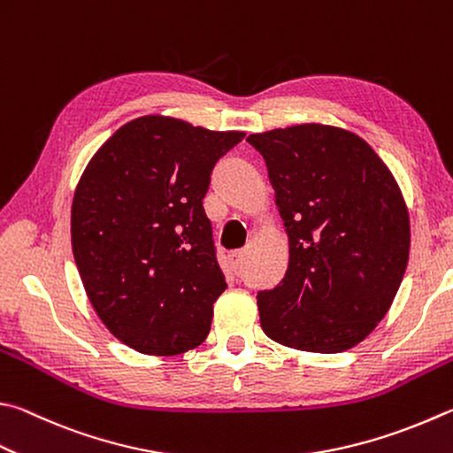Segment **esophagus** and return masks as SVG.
Segmentation results:
<instances>
[{"label": "esophagus", "instance_id": "esophagus-1", "mask_svg": "<svg viewBox=\"0 0 453 453\" xmlns=\"http://www.w3.org/2000/svg\"><path fill=\"white\" fill-rule=\"evenodd\" d=\"M243 257H245L243 251H232V253H229V255H227L229 267H232L234 271H240L242 265H243Z\"/></svg>", "mask_w": 453, "mask_h": 453}]
</instances>
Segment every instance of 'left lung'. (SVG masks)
Returning <instances> with one entry per match:
<instances>
[{
    "instance_id": "1",
    "label": "left lung",
    "mask_w": 453,
    "mask_h": 453,
    "mask_svg": "<svg viewBox=\"0 0 453 453\" xmlns=\"http://www.w3.org/2000/svg\"><path fill=\"white\" fill-rule=\"evenodd\" d=\"M289 235V265L257 293L261 328L285 347L349 350L388 312L410 219L396 180L363 138L325 125L250 134Z\"/></svg>"
}]
</instances>
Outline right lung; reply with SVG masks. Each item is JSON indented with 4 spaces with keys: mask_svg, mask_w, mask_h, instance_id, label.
<instances>
[{
    "mask_svg": "<svg viewBox=\"0 0 453 453\" xmlns=\"http://www.w3.org/2000/svg\"><path fill=\"white\" fill-rule=\"evenodd\" d=\"M243 133L170 117L120 127L88 162L71 208L73 255L88 301L120 342L172 357L210 333L226 291L202 200Z\"/></svg>",
    "mask_w": 453,
    "mask_h": 453,
    "instance_id": "obj_1",
    "label": "right lung"
}]
</instances>
